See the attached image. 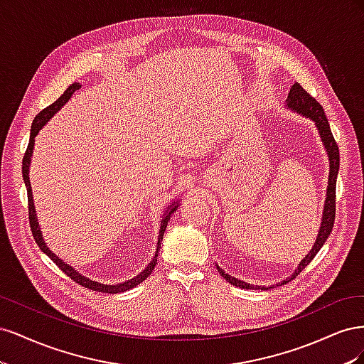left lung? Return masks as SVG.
Returning a JSON list of instances; mask_svg holds the SVG:
<instances>
[{"label": "left lung", "mask_w": 364, "mask_h": 364, "mask_svg": "<svg viewBox=\"0 0 364 364\" xmlns=\"http://www.w3.org/2000/svg\"><path fill=\"white\" fill-rule=\"evenodd\" d=\"M287 106L290 109H293V111L299 112V114H302L308 118H311L316 123L318 134H321L323 146L326 149L328 158H329V178H328V190H326L323 217H322V223H321V229H318V235H317L316 243H314L313 249L310 250V253H308V255L301 261L299 266H297L296 272L291 274L289 279L282 281L281 285L287 284L289 281L294 279L297 274H299L308 266V264L313 261V258L317 255V252L321 250L322 246L325 245V241L329 237V234L333 232V226H334V220H336V182H337V174H338V167H340L338 146H337V142L333 136V132H331V127H329V123L326 119V115H325L322 105L318 103L314 97L308 94L299 83H294L291 86L290 92H289V97H287ZM217 270L220 272V274H222V277L228 282L235 285V287L249 289V290H257V289L259 290L261 289L259 285H258V287H255V285H250V284L240 281L234 277H229V274L225 273L218 266H217ZM262 290H267V289L262 287Z\"/></svg>", "instance_id": "8db88e82"}]
</instances>
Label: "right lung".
I'll return each mask as SVG.
<instances>
[{
  "label": "right lung",
  "mask_w": 364,
  "mask_h": 364,
  "mask_svg": "<svg viewBox=\"0 0 364 364\" xmlns=\"http://www.w3.org/2000/svg\"><path fill=\"white\" fill-rule=\"evenodd\" d=\"M80 83H73L70 85L67 90H65V92L58 98L56 102L51 103L50 106H47L46 109H42V111L35 117V119H33V124H31V132H30V141H28V146H27V150L24 153V158H23V178H24V183H26V188H27V197H28V222H30V229H31V234L33 237H35V241L38 243L39 249L46 253V255H48L51 258V261L56 262V266L63 272L67 273V277H70L73 281H75L79 285H82V287H86L90 290H94V291H102V293H111V294H115V293H123V291H127L130 289L136 287L138 284H141L144 279H147L153 269H155L156 266V261H158V250L161 249V240L164 237V232H165V228H167V223L168 220L171 217V214L178 209L179 205H170L167 208V211L164 213V218L161 222V230H159V238H158V249H156V253L155 257H153V261L149 264V266L142 270L138 277L132 278L123 284H115V285H106V284H100V282H95V281H91L90 278H85L82 277V274L79 272H75L71 266H68V264H65L60 258H58L54 253L47 247V245L43 243V238L41 235V230H39V225H38V218H36V211H35V206H33V196H31V186H30V179H28V167H30V161H31V153H33V146H35V136L38 135V132L42 129V126L47 123V121L56 114L59 109L67 103L71 95L74 94V91L80 90Z\"/></svg>",
  "instance_id": "add662e5"
}]
</instances>
